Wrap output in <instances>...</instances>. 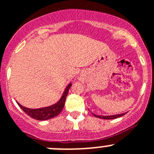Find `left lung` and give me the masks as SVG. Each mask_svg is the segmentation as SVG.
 Listing matches in <instances>:
<instances>
[{"label":"left lung","instance_id":"left-lung-1","mask_svg":"<svg viewBox=\"0 0 154 154\" xmlns=\"http://www.w3.org/2000/svg\"><path fill=\"white\" fill-rule=\"evenodd\" d=\"M126 114L125 113H122V114H119V115H114V116H97V115L93 114L95 117H97V118H100V119H117V118L119 117H122V116H125Z\"/></svg>","mask_w":154,"mask_h":154}]
</instances>
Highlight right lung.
<instances>
[{"mask_svg": "<svg viewBox=\"0 0 154 154\" xmlns=\"http://www.w3.org/2000/svg\"><path fill=\"white\" fill-rule=\"evenodd\" d=\"M72 84H69L67 87H66L65 90L63 93L62 97L60 99V100L57 102V103L51 106H48V107L40 108V109H29V108L24 107L22 105L17 103L18 106L23 109V111L25 113H26L29 116L36 120L39 121H44L48 120V119H52V118L55 117L57 115H59L61 112L62 111L63 108H64V103H65L66 97L68 93L69 89L71 87Z\"/></svg>", "mask_w": 154, "mask_h": 154, "instance_id": "right-lung-1", "label": "right lung"}]
</instances>
